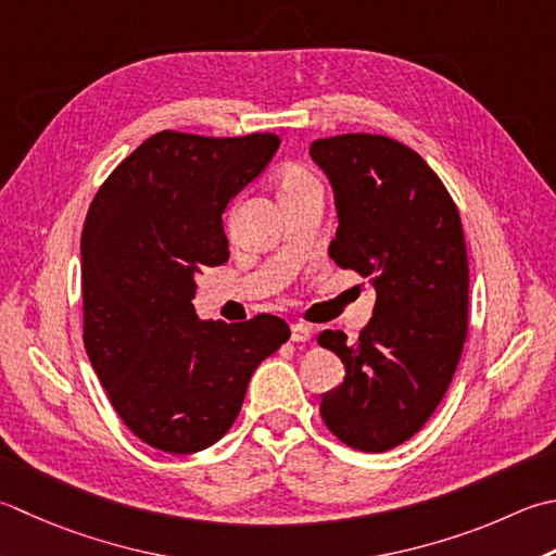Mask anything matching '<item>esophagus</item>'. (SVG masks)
I'll return each mask as SVG.
<instances>
[{
    "label": "esophagus",
    "mask_w": 556,
    "mask_h": 556,
    "mask_svg": "<svg viewBox=\"0 0 556 556\" xmlns=\"http://www.w3.org/2000/svg\"><path fill=\"white\" fill-rule=\"evenodd\" d=\"M311 334H313V330L308 328V325H303V323L291 325V342H308Z\"/></svg>",
    "instance_id": "esophagus-1"
}]
</instances>
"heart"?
<instances>
[{
    "instance_id": "obj_1",
    "label": "heart",
    "mask_w": 556,
    "mask_h": 556,
    "mask_svg": "<svg viewBox=\"0 0 556 556\" xmlns=\"http://www.w3.org/2000/svg\"><path fill=\"white\" fill-rule=\"evenodd\" d=\"M311 185H318V182H315L311 173L303 166H299V163H289V166L279 170V192L281 194L311 188Z\"/></svg>"
}]
</instances>
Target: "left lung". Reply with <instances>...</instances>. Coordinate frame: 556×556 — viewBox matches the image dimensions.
I'll use <instances>...</instances> for the list:
<instances>
[{"mask_svg": "<svg viewBox=\"0 0 556 556\" xmlns=\"http://www.w3.org/2000/svg\"><path fill=\"white\" fill-rule=\"evenodd\" d=\"M311 159L334 190L330 257L376 289L356 342L342 330L318 334L346 371L323 395L320 417L342 443L383 453L429 421L460 362L470 285L460 214L429 163L390 137L315 139Z\"/></svg>", "mask_w": 556, "mask_h": 556, "instance_id": "8db88e82", "label": "left lung"}]
</instances>
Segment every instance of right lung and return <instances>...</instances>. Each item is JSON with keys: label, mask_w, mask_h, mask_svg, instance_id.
<instances>
[{"label": "right lung", "mask_w": 556, "mask_h": 556, "mask_svg": "<svg viewBox=\"0 0 556 556\" xmlns=\"http://www.w3.org/2000/svg\"><path fill=\"white\" fill-rule=\"evenodd\" d=\"M277 135L163 129L96 192L81 231L84 346L127 429L163 453L210 448L231 429L255 368L289 340L260 313L200 320L194 275L224 265L226 204L267 168Z\"/></svg>", "instance_id": "obj_1"}]
</instances>
